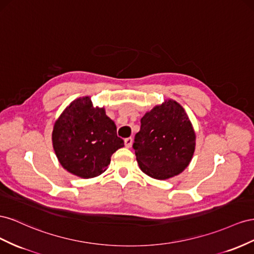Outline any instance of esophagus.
<instances>
[{
	"label": "esophagus",
	"mask_w": 254,
	"mask_h": 254,
	"mask_svg": "<svg viewBox=\"0 0 254 254\" xmlns=\"http://www.w3.org/2000/svg\"><path fill=\"white\" fill-rule=\"evenodd\" d=\"M125 144L127 148H131L132 144H133V138L132 137H128V138H126L125 139Z\"/></svg>",
	"instance_id": "34e87169"
}]
</instances>
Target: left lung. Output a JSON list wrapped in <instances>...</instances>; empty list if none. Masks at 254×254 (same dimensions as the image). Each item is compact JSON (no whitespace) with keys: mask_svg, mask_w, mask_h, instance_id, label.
<instances>
[{"mask_svg":"<svg viewBox=\"0 0 254 254\" xmlns=\"http://www.w3.org/2000/svg\"><path fill=\"white\" fill-rule=\"evenodd\" d=\"M133 148L142 172L157 180L180 175L190 165L195 134L184 108L166 100L144 114Z\"/></svg>","mask_w":254,"mask_h":254,"instance_id":"1","label":"left lung"}]
</instances>
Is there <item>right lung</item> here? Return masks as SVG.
<instances>
[{"instance_id": "1", "label": "right lung", "mask_w": 254, "mask_h": 254, "mask_svg": "<svg viewBox=\"0 0 254 254\" xmlns=\"http://www.w3.org/2000/svg\"><path fill=\"white\" fill-rule=\"evenodd\" d=\"M52 142L63 167L83 179L100 176L113 153L125 147L104 107H93L89 97L74 100L62 113L55 121Z\"/></svg>"}]
</instances>
